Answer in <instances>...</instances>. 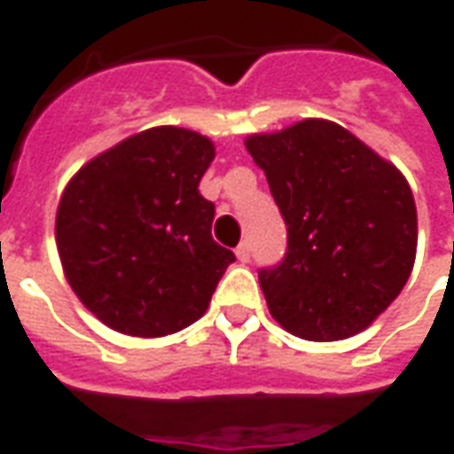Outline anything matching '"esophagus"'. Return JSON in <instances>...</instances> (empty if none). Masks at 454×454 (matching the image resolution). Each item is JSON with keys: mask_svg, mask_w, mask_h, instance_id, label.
Wrapping results in <instances>:
<instances>
[{"mask_svg": "<svg viewBox=\"0 0 454 454\" xmlns=\"http://www.w3.org/2000/svg\"><path fill=\"white\" fill-rule=\"evenodd\" d=\"M234 254H237V259L242 263L249 262V256H252V249H249V242H242L237 249H234Z\"/></svg>", "mask_w": 454, "mask_h": 454, "instance_id": "34e87169", "label": "esophagus"}]
</instances>
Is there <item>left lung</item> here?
<instances>
[{
  "label": "left lung",
  "mask_w": 454,
  "mask_h": 454,
  "mask_svg": "<svg viewBox=\"0 0 454 454\" xmlns=\"http://www.w3.org/2000/svg\"><path fill=\"white\" fill-rule=\"evenodd\" d=\"M244 144L288 227L284 262L259 271L273 320L310 342L362 333L416 262L418 215L403 173L327 119Z\"/></svg>",
  "instance_id": "8db88e82"
}]
</instances>
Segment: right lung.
Here are the masks:
<instances>
[{"mask_svg": "<svg viewBox=\"0 0 454 454\" xmlns=\"http://www.w3.org/2000/svg\"><path fill=\"white\" fill-rule=\"evenodd\" d=\"M215 146L153 127L85 163L60 195L56 244L70 288L102 323L173 335L207 310L234 254L212 239L215 205L198 191Z\"/></svg>", "mask_w": 454, "mask_h": 454, "instance_id": "obj_1", "label": "right lung"}]
</instances>
